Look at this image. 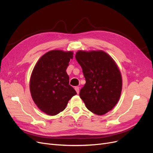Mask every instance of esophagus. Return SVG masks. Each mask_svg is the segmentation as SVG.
<instances>
[{
    "label": "esophagus",
    "mask_w": 153,
    "mask_h": 153,
    "mask_svg": "<svg viewBox=\"0 0 153 153\" xmlns=\"http://www.w3.org/2000/svg\"><path fill=\"white\" fill-rule=\"evenodd\" d=\"M75 89L76 90V92H77V94H79V87H78V86L75 87Z\"/></svg>",
    "instance_id": "esophagus-1"
}]
</instances>
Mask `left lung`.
Instances as JSON below:
<instances>
[{
	"mask_svg": "<svg viewBox=\"0 0 153 153\" xmlns=\"http://www.w3.org/2000/svg\"><path fill=\"white\" fill-rule=\"evenodd\" d=\"M75 58L82 68L85 84L80 97L86 107L103 115L117 104L122 90L121 73L112 58L103 51H78Z\"/></svg>",
	"mask_w": 153,
	"mask_h": 153,
	"instance_id": "obj_1",
	"label": "left lung"
}]
</instances>
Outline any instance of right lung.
<instances>
[{
  "label": "right lung",
  "mask_w": 153,
  "mask_h": 153,
  "mask_svg": "<svg viewBox=\"0 0 153 153\" xmlns=\"http://www.w3.org/2000/svg\"><path fill=\"white\" fill-rule=\"evenodd\" d=\"M72 52L52 50L43 55L36 64L30 80L32 98L38 107L50 115L65 109L76 92L69 84L66 70L73 57Z\"/></svg>",
  "instance_id": "1"
}]
</instances>
